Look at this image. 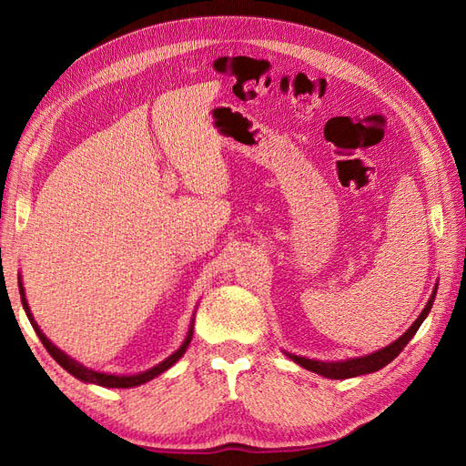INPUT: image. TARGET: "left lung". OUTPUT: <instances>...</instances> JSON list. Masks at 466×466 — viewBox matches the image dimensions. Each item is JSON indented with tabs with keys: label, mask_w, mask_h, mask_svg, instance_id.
<instances>
[{
	"label": "left lung",
	"mask_w": 466,
	"mask_h": 466,
	"mask_svg": "<svg viewBox=\"0 0 466 466\" xmlns=\"http://www.w3.org/2000/svg\"><path fill=\"white\" fill-rule=\"evenodd\" d=\"M435 293H437V284H435V289L431 293L428 305L424 307V311L420 313V317L414 320L412 327L408 329L399 338V340H394L392 344L385 346L383 350L373 351V354L361 356V358H351V360H346V361H319V360H309V358H303V356L288 354V351H286V354L289 356V360H293L295 363L301 365V368L313 371V373H319L322 377H329V379H350V377H358V375H365V373H373V371L383 370L385 365L397 358L400 351L404 350V346L412 340V336L418 332L420 324L424 322V319L430 313V309H431L433 299H435Z\"/></svg>",
	"instance_id": "left-lung-1"
}]
</instances>
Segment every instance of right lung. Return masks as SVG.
I'll return each mask as SVG.
<instances>
[{"mask_svg": "<svg viewBox=\"0 0 466 466\" xmlns=\"http://www.w3.org/2000/svg\"><path fill=\"white\" fill-rule=\"evenodd\" d=\"M19 293H21V303H23L25 313H26V317H29V320H31V324H33V329H35L36 336L40 338V342L45 344V348L48 350V354H50L56 361H58L67 373H72L74 377H77L79 380H83V383H93V385H101V387H108V389H130V387L144 385V383H147V380H151V379H155L157 375L165 373L168 368H173V365H175L182 356H185V351H187V348H188V344H190V340H192V334H194V319H192L188 334H187V338H185V342H182V346L175 351V354H171L167 360H163L161 363L155 365V368H151V370H147V371H144V373H136V375H108V373H101V371H93V370L86 368V365H81L79 361H76L74 358H69L67 354H64V351H62L58 346H54V344L48 340V338H46L45 334H42V330L38 329V324H36L35 319H33L29 303H26L25 288H23V284H21V276H19Z\"/></svg>", "mask_w": 466, "mask_h": 466, "instance_id": "add662e5", "label": "right lung"}]
</instances>
